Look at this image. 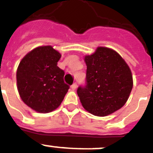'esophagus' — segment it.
Instances as JSON below:
<instances>
[{"instance_id":"1","label":"esophagus","mask_w":153,"mask_h":153,"mask_svg":"<svg viewBox=\"0 0 153 153\" xmlns=\"http://www.w3.org/2000/svg\"><path fill=\"white\" fill-rule=\"evenodd\" d=\"M71 88L72 90H75L77 88V83H74L72 86H71Z\"/></svg>"}]
</instances>
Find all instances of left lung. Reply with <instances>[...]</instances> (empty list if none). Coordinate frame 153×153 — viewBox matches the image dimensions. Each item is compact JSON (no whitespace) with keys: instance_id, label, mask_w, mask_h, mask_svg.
I'll use <instances>...</instances> for the list:
<instances>
[{"instance_id":"obj_1","label":"left lung","mask_w":153,"mask_h":153,"mask_svg":"<svg viewBox=\"0 0 153 153\" xmlns=\"http://www.w3.org/2000/svg\"><path fill=\"white\" fill-rule=\"evenodd\" d=\"M86 84L77 90L82 106L95 116L105 117L122 108L133 87L131 72L114 50L98 47L85 56Z\"/></svg>"}]
</instances>
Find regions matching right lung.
Wrapping results in <instances>:
<instances>
[{"instance_id":"add662e5","label":"right lung","mask_w":153,"mask_h":153,"mask_svg":"<svg viewBox=\"0 0 153 153\" xmlns=\"http://www.w3.org/2000/svg\"><path fill=\"white\" fill-rule=\"evenodd\" d=\"M61 54L50 45L34 48L21 60L16 72L21 99L36 112L49 113L63 102L69 86L57 66Z\"/></svg>"}]
</instances>
